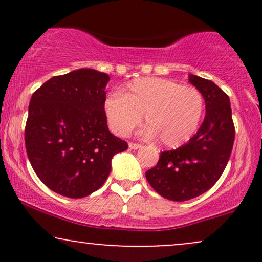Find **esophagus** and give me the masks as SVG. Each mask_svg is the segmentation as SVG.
<instances>
[{"mask_svg": "<svg viewBox=\"0 0 262 262\" xmlns=\"http://www.w3.org/2000/svg\"><path fill=\"white\" fill-rule=\"evenodd\" d=\"M141 145L138 143H129V149H133V150H137V149H140Z\"/></svg>", "mask_w": 262, "mask_h": 262, "instance_id": "1", "label": "esophagus"}]
</instances>
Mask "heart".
I'll use <instances>...</instances> for the list:
<instances>
[{
	"instance_id": "1",
	"label": "heart",
	"mask_w": 262,
	"mask_h": 262,
	"mask_svg": "<svg viewBox=\"0 0 262 262\" xmlns=\"http://www.w3.org/2000/svg\"><path fill=\"white\" fill-rule=\"evenodd\" d=\"M204 98L193 86H182L161 77L134 80L124 95L106 98L104 112L111 128L127 135L143 119L146 137H158L167 148L182 145L194 134L202 119Z\"/></svg>"
}]
</instances>
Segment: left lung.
Returning <instances> with one entry per match:
<instances>
[{
    "label": "left lung",
    "mask_w": 262,
    "mask_h": 262,
    "mask_svg": "<svg viewBox=\"0 0 262 262\" xmlns=\"http://www.w3.org/2000/svg\"><path fill=\"white\" fill-rule=\"evenodd\" d=\"M188 81L203 95L204 121L187 144L162 151L158 164L145 173L150 186L160 196L176 202L201 196L218 181L235 138L227 93L213 81L196 75H189Z\"/></svg>",
    "instance_id": "8db88e82"
}]
</instances>
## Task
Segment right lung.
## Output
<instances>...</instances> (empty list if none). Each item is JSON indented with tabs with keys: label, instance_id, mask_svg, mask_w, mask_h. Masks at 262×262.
I'll return each instance as SVG.
<instances>
[{
	"label": "right lung",
	"instance_id": "obj_1",
	"mask_svg": "<svg viewBox=\"0 0 262 262\" xmlns=\"http://www.w3.org/2000/svg\"><path fill=\"white\" fill-rule=\"evenodd\" d=\"M110 76L79 69L54 76L32 95L25 141L33 170L61 196L82 198L97 191L112 158L127 141L108 130L104 112Z\"/></svg>",
	"mask_w": 262,
	"mask_h": 262
}]
</instances>
